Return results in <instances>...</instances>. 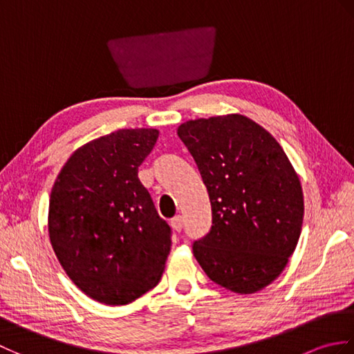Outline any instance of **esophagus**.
Here are the masks:
<instances>
[{"label":"esophagus","instance_id":"34e87169","mask_svg":"<svg viewBox=\"0 0 354 354\" xmlns=\"http://www.w3.org/2000/svg\"><path fill=\"white\" fill-rule=\"evenodd\" d=\"M183 223H184V221H183V217H181V216L173 217V219L170 221V225H171L173 231H176V232H179V231L183 230Z\"/></svg>","mask_w":354,"mask_h":354}]
</instances>
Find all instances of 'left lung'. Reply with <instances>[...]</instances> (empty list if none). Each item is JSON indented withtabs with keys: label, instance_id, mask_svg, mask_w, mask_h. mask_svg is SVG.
I'll return each instance as SVG.
<instances>
[{
	"label": "left lung",
	"instance_id": "1",
	"mask_svg": "<svg viewBox=\"0 0 354 354\" xmlns=\"http://www.w3.org/2000/svg\"><path fill=\"white\" fill-rule=\"evenodd\" d=\"M212 202L213 225L193 243L208 278L259 292L283 272L301 234L304 199L295 169L265 127L240 114L178 127Z\"/></svg>",
	"mask_w": 354,
	"mask_h": 354
}]
</instances>
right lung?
Segmentation results:
<instances>
[{"label":"right lung","instance_id":"obj_1","mask_svg":"<svg viewBox=\"0 0 354 354\" xmlns=\"http://www.w3.org/2000/svg\"><path fill=\"white\" fill-rule=\"evenodd\" d=\"M158 135L152 127L118 129L86 142L51 189L53 251L71 281L99 303L129 304L164 272L171 231L138 179Z\"/></svg>","mask_w":354,"mask_h":354}]
</instances>
